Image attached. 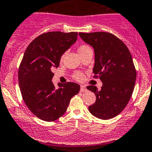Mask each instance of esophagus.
<instances>
[{
  "instance_id": "1",
  "label": "esophagus",
  "mask_w": 152,
  "mask_h": 152,
  "mask_svg": "<svg viewBox=\"0 0 152 152\" xmlns=\"http://www.w3.org/2000/svg\"><path fill=\"white\" fill-rule=\"evenodd\" d=\"M80 91H81V92H85V91H86V88L84 85H81V86H80Z\"/></svg>"
}]
</instances>
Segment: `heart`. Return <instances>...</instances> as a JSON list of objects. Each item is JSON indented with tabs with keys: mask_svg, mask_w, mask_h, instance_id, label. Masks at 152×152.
I'll return each instance as SVG.
<instances>
[{
	"mask_svg": "<svg viewBox=\"0 0 152 152\" xmlns=\"http://www.w3.org/2000/svg\"><path fill=\"white\" fill-rule=\"evenodd\" d=\"M87 48H89V47H88V46H86V45L80 46V47H79V48H78V53H81V52L84 51V50H86ZM63 56H62L61 60H63ZM74 77H75V78L76 79V80H82V79H83V75H82L81 73H80V72H77V73L75 74Z\"/></svg>",
	"mask_w": 152,
	"mask_h": 152,
	"instance_id": "heart-1",
	"label": "heart"
}]
</instances>
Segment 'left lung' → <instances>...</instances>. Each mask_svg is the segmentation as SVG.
Segmentation results:
<instances>
[{
    "instance_id": "8db88e82",
    "label": "left lung",
    "mask_w": 152,
    "mask_h": 152,
    "mask_svg": "<svg viewBox=\"0 0 152 152\" xmlns=\"http://www.w3.org/2000/svg\"><path fill=\"white\" fill-rule=\"evenodd\" d=\"M79 36L93 48V73L103 83L99 91L95 86L86 87L96 96L89 112L104 120L113 118L125 109L135 86L137 72L131 53L122 40L110 33H79Z\"/></svg>"
}]
</instances>
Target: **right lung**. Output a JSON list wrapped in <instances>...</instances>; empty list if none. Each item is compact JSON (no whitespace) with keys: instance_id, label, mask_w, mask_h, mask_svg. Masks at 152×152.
Masks as SVG:
<instances>
[{"instance_id":"right-lung-1","label":"right lung","mask_w":152,"mask_h":152,"mask_svg":"<svg viewBox=\"0 0 152 152\" xmlns=\"http://www.w3.org/2000/svg\"><path fill=\"white\" fill-rule=\"evenodd\" d=\"M77 39L76 32H49L36 38L24 52L18 69L20 90L29 110L42 120L58 119L80 91L76 83H59L56 88L51 81L52 69L59 67L62 55Z\"/></svg>"}]
</instances>
